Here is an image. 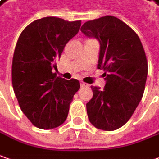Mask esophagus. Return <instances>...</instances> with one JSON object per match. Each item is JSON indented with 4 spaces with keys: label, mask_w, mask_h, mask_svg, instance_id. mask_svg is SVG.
Returning <instances> with one entry per match:
<instances>
[{
    "label": "esophagus",
    "mask_w": 159,
    "mask_h": 159,
    "mask_svg": "<svg viewBox=\"0 0 159 159\" xmlns=\"http://www.w3.org/2000/svg\"><path fill=\"white\" fill-rule=\"evenodd\" d=\"M80 85H81V87H82V88H84V87H88L89 86L88 84L84 83V82H83V81H81V82H80Z\"/></svg>",
    "instance_id": "1"
}]
</instances>
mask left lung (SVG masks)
Segmentation results:
<instances>
[{"instance_id": "obj_1", "label": "left lung", "mask_w": 159, "mask_h": 159, "mask_svg": "<svg viewBox=\"0 0 159 159\" xmlns=\"http://www.w3.org/2000/svg\"><path fill=\"white\" fill-rule=\"evenodd\" d=\"M81 31L99 41L98 68L106 76L102 90L91 86L89 120L98 129L115 130L129 121L143 97L148 74L144 49L136 32L115 16L88 20Z\"/></svg>"}]
</instances>
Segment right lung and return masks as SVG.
<instances>
[{
  "instance_id": "add662e5",
  "label": "right lung",
  "mask_w": 159,
  "mask_h": 159,
  "mask_svg": "<svg viewBox=\"0 0 159 159\" xmlns=\"http://www.w3.org/2000/svg\"><path fill=\"white\" fill-rule=\"evenodd\" d=\"M80 27L81 20L44 17L27 26L18 38L12 61L13 89L21 111L39 129L63 124L80 89L77 79L66 80L52 72Z\"/></svg>"
}]
</instances>
